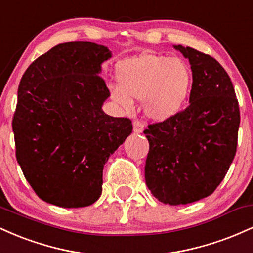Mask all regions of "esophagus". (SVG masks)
Returning <instances> with one entry per match:
<instances>
[{
  "label": "esophagus",
  "mask_w": 253,
  "mask_h": 253,
  "mask_svg": "<svg viewBox=\"0 0 253 253\" xmlns=\"http://www.w3.org/2000/svg\"><path fill=\"white\" fill-rule=\"evenodd\" d=\"M133 130H134V133H141L144 130V123L140 120H136L133 121Z\"/></svg>",
  "instance_id": "esophagus-1"
}]
</instances>
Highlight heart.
<instances>
[{
	"mask_svg": "<svg viewBox=\"0 0 253 253\" xmlns=\"http://www.w3.org/2000/svg\"><path fill=\"white\" fill-rule=\"evenodd\" d=\"M119 85L110 88L112 98L129 108L143 98L147 117L163 121L181 112L189 96L193 75L184 60L164 54L145 53L118 66Z\"/></svg>",
	"mask_w": 253,
	"mask_h": 253,
	"instance_id": "heart-1",
	"label": "heart"
}]
</instances>
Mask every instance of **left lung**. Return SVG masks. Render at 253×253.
I'll return each mask as SVG.
<instances>
[{
    "label": "left lung",
    "mask_w": 253,
    "mask_h": 253,
    "mask_svg": "<svg viewBox=\"0 0 253 253\" xmlns=\"http://www.w3.org/2000/svg\"><path fill=\"white\" fill-rule=\"evenodd\" d=\"M189 59V102L175 117L149 124L145 181L165 205H187L214 193L237 152L239 104L225 69L210 54L175 46Z\"/></svg>",
    "instance_id": "left-lung-1"
}]
</instances>
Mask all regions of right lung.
<instances>
[{"label": "right lung", "instance_id": "right-lung-1", "mask_svg": "<svg viewBox=\"0 0 253 253\" xmlns=\"http://www.w3.org/2000/svg\"><path fill=\"white\" fill-rule=\"evenodd\" d=\"M110 57L94 42L59 43L37 58L20 81L11 123L15 155L42 201L63 208L97 201L103 165L132 133L128 118L102 110L109 89L98 74Z\"/></svg>", "mask_w": 253, "mask_h": 253}]
</instances>
